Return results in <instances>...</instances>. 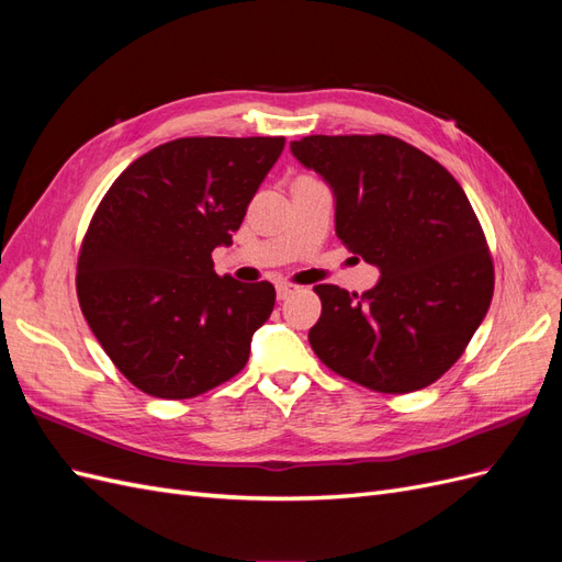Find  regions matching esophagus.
Wrapping results in <instances>:
<instances>
[{"mask_svg":"<svg viewBox=\"0 0 562 562\" xmlns=\"http://www.w3.org/2000/svg\"><path fill=\"white\" fill-rule=\"evenodd\" d=\"M297 291V285H293V283H277V295H279V300H285L288 295H293Z\"/></svg>","mask_w":562,"mask_h":562,"instance_id":"obj_1","label":"esophagus"}]
</instances>
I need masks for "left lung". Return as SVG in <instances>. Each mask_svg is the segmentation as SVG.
<instances>
[{
	"mask_svg": "<svg viewBox=\"0 0 562 562\" xmlns=\"http://www.w3.org/2000/svg\"><path fill=\"white\" fill-rule=\"evenodd\" d=\"M291 149L333 187L339 241L382 271L363 295L314 285V353L380 394L434 384L464 353L495 291L485 232L464 190L394 135H307Z\"/></svg>",
	"mask_w": 562,
	"mask_h": 562,
	"instance_id": "left-lung-1",
	"label": "left lung"
}]
</instances>
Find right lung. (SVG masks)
Listing matches in <instances>:
<instances>
[{"instance_id": "add662e5", "label": "right lung", "mask_w": 562, "mask_h": 562, "mask_svg": "<svg viewBox=\"0 0 562 562\" xmlns=\"http://www.w3.org/2000/svg\"><path fill=\"white\" fill-rule=\"evenodd\" d=\"M285 138H178L119 176L77 260L83 318L116 370L145 394L182 401L239 375L274 310L269 281L213 271Z\"/></svg>"}]
</instances>
